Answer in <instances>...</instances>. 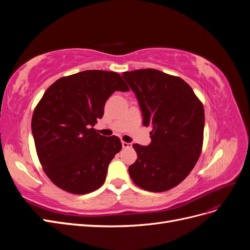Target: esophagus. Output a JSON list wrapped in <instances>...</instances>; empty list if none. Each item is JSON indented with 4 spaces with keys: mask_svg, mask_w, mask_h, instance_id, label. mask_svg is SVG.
<instances>
[{
    "mask_svg": "<svg viewBox=\"0 0 250 250\" xmlns=\"http://www.w3.org/2000/svg\"><path fill=\"white\" fill-rule=\"evenodd\" d=\"M122 147L125 148V149L131 148L132 147V144L131 143H127V142H122Z\"/></svg>",
    "mask_w": 250,
    "mask_h": 250,
    "instance_id": "34e87169",
    "label": "esophagus"
}]
</instances>
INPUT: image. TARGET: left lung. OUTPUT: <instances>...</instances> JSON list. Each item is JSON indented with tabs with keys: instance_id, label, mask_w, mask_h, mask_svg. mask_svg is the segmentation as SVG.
Listing matches in <instances>:
<instances>
[{
	"instance_id": "left-lung-1",
	"label": "left lung",
	"mask_w": 250,
	"mask_h": 250,
	"mask_svg": "<svg viewBox=\"0 0 250 250\" xmlns=\"http://www.w3.org/2000/svg\"><path fill=\"white\" fill-rule=\"evenodd\" d=\"M137 97L143 125L150 127L148 146L133 144L138 160L128 172L133 183L150 192H164L183 181L201 153L203 105L183 79L154 69L124 72Z\"/></svg>"
}]
</instances>
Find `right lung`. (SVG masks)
I'll return each mask as SVG.
<instances>
[{"label":"right lung","mask_w":250,"mask_h":250,"mask_svg":"<svg viewBox=\"0 0 250 250\" xmlns=\"http://www.w3.org/2000/svg\"><path fill=\"white\" fill-rule=\"evenodd\" d=\"M116 90H129L118 73L83 71L56 80L37 104L31 123L36 152L58 188L81 195L104 184L122 144L116 135L103 137L94 126Z\"/></svg>","instance_id":"obj_1"}]
</instances>
